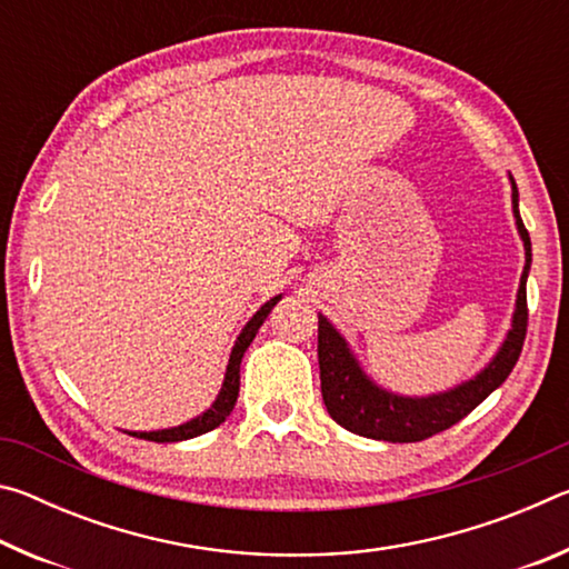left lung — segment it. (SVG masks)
Returning <instances> with one entry per match:
<instances>
[{
  "mask_svg": "<svg viewBox=\"0 0 569 569\" xmlns=\"http://www.w3.org/2000/svg\"><path fill=\"white\" fill-rule=\"evenodd\" d=\"M512 180V178H509ZM517 186L512 180V208L517 218V230L525 240V271L519 278L517 308L512 329H509L502 349L485 371L475 379L459 383L457 389L445 393H431V397H397V393L383 391L361 371L359 361L353 359L349 343L333 329L326 316H319V369H321V393L331 419L341 423L343 429L359 437L393 441V445H407V441H421L439 435L457 421L477 409L499 383L512 373L515 363L522 353V343L527 336V273L532 263V243L529 233L517 210Z\"/></svg>",
  "mask_w": 569,
  "mask_h": 569,
  "instance_id": "1",
  "label": "left lung"
}]
</instances>
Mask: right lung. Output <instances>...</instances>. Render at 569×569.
Returning a JSON list of instances; mask_svg holds the SVG:
<instances>
[{
	"instance_id": "obj_1",
	"label": "right lung",
	"mask_w": 569,
	"mask_h": 569,
	"mask_svg": "<svg viewBox=\"0 0 569 569\" xmlns=\"http://www.w3.org/2000/svg\"><path fill=\"white\" fill-rule=\"evenodd\" d=\"M278 301H281V296H276L268 303H263L261 311H256L253 319H250L246 323V329L240 331L238 341L233 346V351H230V361H228V369H226L223 389H220L218 399L213 401V407L200 413V417L190 419L188 423H180V427L160 429V431H132V437L148 439V441H182V439L200 437V435H206V431L220 427V423L228 419V413L233 411V407H236L238 389H240V359H243V353H246V349L250 346V341L256 339V333H258V329H261V323L266 321V316L271 313V308Z\"/></svg>"
}]
</instances>
